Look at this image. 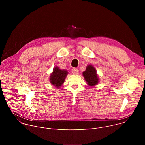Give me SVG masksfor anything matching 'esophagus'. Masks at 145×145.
<instances>
[{
    "mask_svg": "<svg viewBox=\"0 0 145 145\" xmlns=\"http://www.w3.org/2000/svg\"><path fill=\"white\" fill-rule=\"evenodd\" d=\"M72 72L73 74H76L78 73V70L77 68H73L72 69Z\"/></svg>",
    "mask_w": 145,
    "mask_h": 145,
    "instance_id": "1",
    "label": "esophagus"
}]
</instances>
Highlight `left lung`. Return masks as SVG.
Here are the masks:
<instances>
[{
	"mask_svg": "<svg viewBox=\"0 0 145 145\" xmlns=\"http://www.w3.org/2000/svg\"><path fill=\"white\" fill-rule=\"evenodd\" d=\"M85 80L87 84L90 87H93L97 85L99 82V77L96 73V70L91 65H88L87 67L86 71L82 72Z\"/></svg>",
	"mask_w": 145,
	"mask_h": 145,
	"instance_id": "left-lung-1",
	"label": "left lung"
}]
</instances>
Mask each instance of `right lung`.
I'll list each match as a JSON object with an SVG mask.
<instances>
[{"label": "right lung", "mask_w": 145, "mask_h": 145, "mask_svg": "<svg viewBox=\"0 0 145 145\" xmlns=\"http://www.w3.org/2000/svg\"><path fill=\"white\" fill-rule=\"evenodd\" d=\"M68 74V71L61 70L58 67H56L53 70V72L50 76V83L57 88H59L63 84L65 78Z\"/></svg>", "instance_id": "1"}]
</instances>
